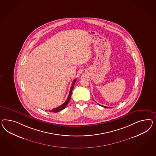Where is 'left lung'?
Instances as JSON below:
<instances>
[{
  "label": "left lung",
  "mask_w": 156,
  "mask_h": 156,
  "mask_svg": "<svg viewBox=\"0 0 156 156\" xmlns=\"http://www.w3.org/2000/svg\"><path fill=\"white\" fill-rule=\"evenodd\" d=\"M101 106H102V107H105V108H110V107H105V106H103V105H101Z\"/></svg>",
  "instance_id": "1"
}]
</instances>
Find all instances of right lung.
Wrapping results in <instances>:
<instances>
[{
  "label": "right lung",
  "instance_id": "1",
  "mask_svg": "<svg viewBox=\"0 0 156 156\" xmlns=\"http://www.w3.org/2000/svg\"><path fill=\"white\" fill-rule=\"evenodd\" d=\"M76 80L75 79V80H74V81H73V83H72V86H71V87H70V93H69V96L67 97V99H66V101H65V102L63 103V105H60L59 107H57V108H55L52 109L51 111H50V112H59V111H62V110H63V109L66 107V105H67V104L69 103V102L70 100V98H71V95H72V91H73V88H74V84H75V83H76Z\"/></svg>",
  "mask_w": 156,
  "mask_h": 156
}]
</instances>
